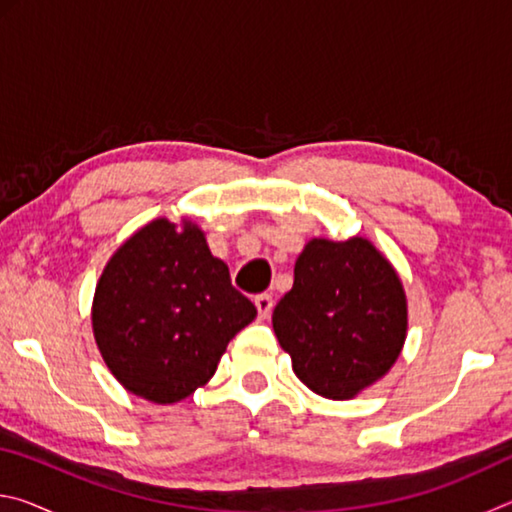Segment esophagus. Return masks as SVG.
<instances>
[{"instance_id": "esophagus-1", "label": "esophagus", "mask_w": 512, "mask_h": 512, "mask_svg": "<svg viewBox=\"0 0 512 512\" xmlns=\"http://www.w3.org/2000/svg\"><path fill=\"white\" fill-rule=\"evenodd\" d=\"M273 305H275V300H273L271 293H259V296H255V307H257L259 316H262V318L271 316Z\"/></svg>"}]
</instances>
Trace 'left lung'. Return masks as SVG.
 Wrapping results in <instances>:
<instances>
[{
  "label": "left lung",
  "instance_id": "1",
  "mask_svg": "<svg viewBox=\"0 0 512 512\" xmlns=\"http://www.w3.org/2000/svg\"><path fill=\"white\" fill-rule=\"evenodd\" d=\"M273 329L302 384L329 400H350L400 357L402 282L366 239H314L273 309Z\"/></svg>",
  "mask_w": 512,
  "mask_h": 512
}]
</instances>
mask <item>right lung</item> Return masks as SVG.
Instances as JSON below:
<instances>
[{
    "mask_svg": "<svg viewBox=\"0 0 512 512\" xmlns=\"http://www.w3.org/2000/svg\"><path fill=\"white\" fill-rule=\"evenodd\" d=\"M257 316L192 223L151 221L121 246L94 293V339L144 400H185L210 381L225 345Z\"/></svg>",
    "mask_w": 512,
    "mask_h": 512,
    "instance_id": "add662e5",
    "label": "right lung"
}]
</instances>
